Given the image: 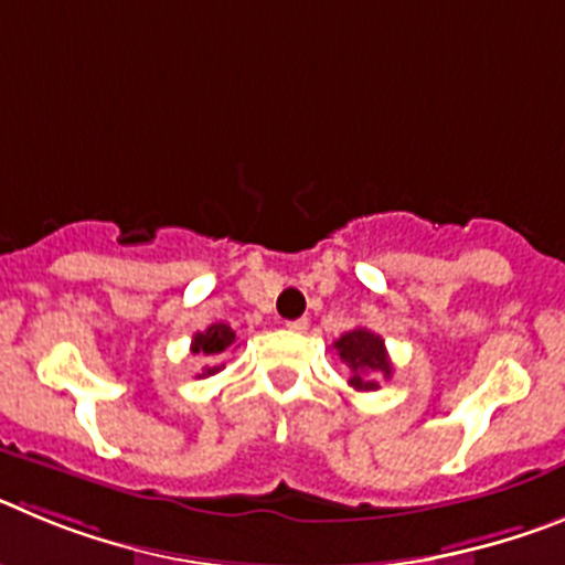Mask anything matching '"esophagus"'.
<instances>
[{
	"label": "esophagus",
	"instance_id": "34e87169",
	"mask_svg": "<svg viewBox=\"0 0 565 565\" xmlns=\"http://www.w3.org/2000/svg\"><path fill=\"white\" fill-rule=\"evenodd\" d=\"M286 328L288 331H297V333H302L308 328V319L302 317V319H291V322H286Z\"/></svg>",
	"mask_w": 565,
	"mask_h": 565
}]
</instances>
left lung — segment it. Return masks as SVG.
<instances>
[{
	"instance_id": "left-lung-1",
	"label": "left lung",
	"mask_w": 565,
	"mask_h": 565,
	"mask_svg": "<svg viewBox=\"0 0 565 565\" xmlns=\"http://www.w3.org/2000/svg\"><path fill=\"white\" fill-rule=\"evenodd\" d=\"M333 351L348 364V371H351L348 384L353 391H379V379H391L393 364L387 348H384V339L367 328H353V331L342 333L333 342Z\"/></svg>"
}]
</instances>
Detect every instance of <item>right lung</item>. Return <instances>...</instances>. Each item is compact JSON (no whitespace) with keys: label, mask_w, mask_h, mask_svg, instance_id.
I'll list each match as a JSON object with an SVG mask.
<instances>
[{"label":"right lung","mask_w":565,"mask_h":565,"mask_svg":"<svg viewBox=\"0 0 565 565\" xmlns=\"http://www.w3.org/2000/svg\"><path fill=\"white\" fill-rule=\"evenodd\" d=\"M237 344L232 328L226 322H214L206 331H198L192 337V353L203 359V373L201 376H214L223 371V359Z\"/></svg>","instance_id":"obj_1"}]
</instances>
